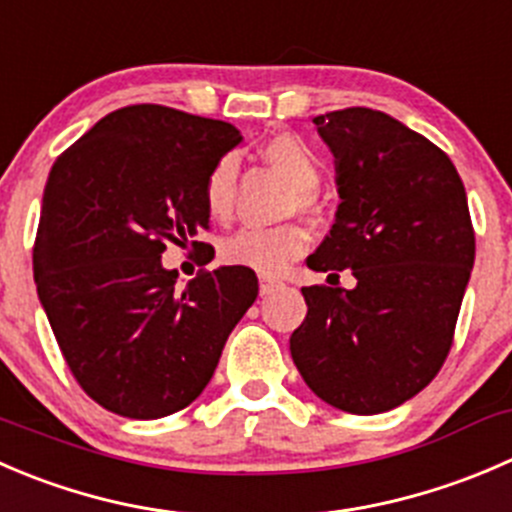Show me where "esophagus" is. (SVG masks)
I'll return each mask as SVG.
<instances>
[{"label":"esophagus","mask_w":512,"mask_h":512,"mask_svg":"<svg viewBox=\"0 0 512 512\" xmlns=\"http://www.w3.org/2000/svg\"><path fill=\"white\" fill-rule=\"evenodd\" d=\"M280 282L277 280H270V277H260V295L262 297H267V295H272V292L275 290H280Z\"/></svg>","instance_id":"obj_1"}]
</instances>
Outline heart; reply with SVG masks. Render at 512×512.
I'll use <instances>...</instances> for the list:
<instances>
[{"mask_svg": "<svg viewBox=\"0 0 512 512\" xmlns=\"http://www.w3.org/2000/svg\"><path fill=\"white\" fill-rule=\"evenodd\" d=\"M265 160L277 172L287 177L295 195L290 197V210L300 215H315L317 200L315 190L320 185V162L300 140L290 135L272 137L262 150ZM237 182V162L232 157H222L205 182V207L212 220L222 222L232 215ZM307 232L300 225H277V227H247L222 240L220 257L225 265L247 267L260 275H280L292 260L305 252Z\"/></svg>", "mask_w": 512, "mask_h": 512, "instance_id": "1", "label": "heart"}]
</instances>
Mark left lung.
I'll return each mask as SVG.
<instances>
[{
  "mask_svg": "<svg viewBox=\"0 0 512 512\" xmlns=\"http://www.w3.org/2000/svg\"><path fill=\"white\" fill-rule=\"evenodd\" d=\"M335 157V225L307 257L357 285L302 287L290 352L307 388L337 410L375 415L438 375L475 262L463 180L443 150L377 109L315 117ZM337 277V275H335Z\"/></svg>",
  "mask_w": 512,
  "mask_h": 512,
  "instance_id": "left-lung-1",
  "label": "left lung"
}]
</instances>
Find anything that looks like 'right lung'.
Returning <instances> with one entry per match:
<instances>
[{
  "mask_svg": "<svg viewBox=\"0 0 512 512\" xmlns=\"http://www.w3.org/2000/svg\"><path fill=\"white\" fill-rule=\"evenodd\" d=\"M240 142L230 122L132 104L49 172L32 255L39 302L84 393L122 418L187 408L255 302L247 267L200 270L185 287L162 267L167 242L210 230L207 175Z\"/></svg>",
  "mask_w": 512,
  "mask_h": 512,
  "instance_id": "right-lung-1",
  "label": "right lung"
}]
</instances>
